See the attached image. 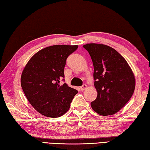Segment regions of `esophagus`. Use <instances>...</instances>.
I'll use <instances>...</instances> for the list:
<instances>
[{"mask_svg": "<svg viewBox=\"0 0 150 150\" xmlns=\"http://www.w3.org/2000/svg\"><path fill=\"white\" fill-rule=\"evenodd\" d=\"M87 85H86V84H83L82 86H81V87H80V89H81V91H83V90L86 89L87 88Z\"/></svg>", "mask_w": 150, "mask_h": 150, "instance_id": "obj_1", "label": "esophagus"}]
</instances>
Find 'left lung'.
<instances>
[{
  "label": "left lung",
  "instance_id": "8db88e82",
  "mask_svg": "<svg viewBox=\"0 0 150 150\" xmlns=\"http://www.w3.org/2000/svg\"><path fill=\"white\" fill-rule=\"evenodd\" d=\"M83 47L93 61L97 98L92 109L101 115H113L128 103L135 88V78L127 61L116 50L101 44L89 43Z\"/></svg>",
  "mask_w": 150,
  "mask_h": 150
}]
</instances>
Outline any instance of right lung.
Wrapping results in <instances>:
<instances>
[{"mask_svg":"<svg viewBox=\"0 0 150 150\" xmlns=\"http://www.w3.org/2000/svg\"><path fill=\"white\" fill-rule=\"evenodd\" d=\"M78 46L54 45L38 51L28 61L21 76L25 96L36 111L48 117H58L69 110L78 91L60 85L64 77L68 56Z\"/></svg>","mask_w":150,"mask_h":150,"instance_id":"add662e5","label":"right lung"}]
</instances>
